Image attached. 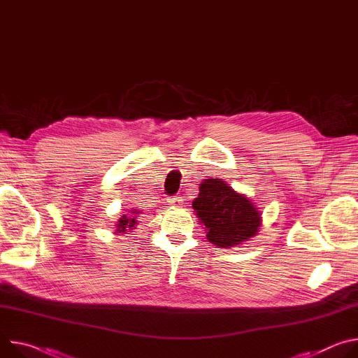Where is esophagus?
I'll list each match as a JSON object with an SVG mask.
<instances>
[{"label":"esophagus","mask_w":358,"mask_h":358,"mask_svg":"<svg viewBox=\"0 0 358 358\" xmlns=\"http://www.w3.org/2000/svg\"><path fill=\"white\" fill-rule=\"evenodd\" d=\"M168 203H169L171 206H178V205L180 203V199H179V197H169Z\"/></svg>","instance_id":"esophagus-1"}]
</instances>
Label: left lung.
Wrapping results in <instances>:
<instances>
[{
  "label": "left lung",
  "mask_w": 358,
  "mask_h": 358,
  "mask_svg": "<svg viewBox=\"0 0 358 358\" xmlns=\"http://www.w3.org/2000/svg\"><path fill=\"white\" fill-rule=\"evenodd\" d=\"M192 208L206 227V239L223 249L248 242L262 226L259 208L222 179H205Z\"/></svg>",
  "instance_id": "8db88e82"
}]
</instances>
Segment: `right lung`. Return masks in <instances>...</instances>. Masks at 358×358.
<instances>
[{
    "label": "right lung",
    "instance_id": "right-lung-1",
    "mask_svg": "<svg viewBox=\"0 0 358 358\" xmlns=\"http://www.w3.org/2000/svg\"><path fill=\"white\" fill-rule=\"evenodd\" d=\"M138 215L139 210L132 209L128 215H122V217L116 222V231L115 233H122V234H131L128 231H132L135 226L138 224Z\"/></svg>",
    "mask_w": 358,
    "mask_h": 358
}]
</instances>
